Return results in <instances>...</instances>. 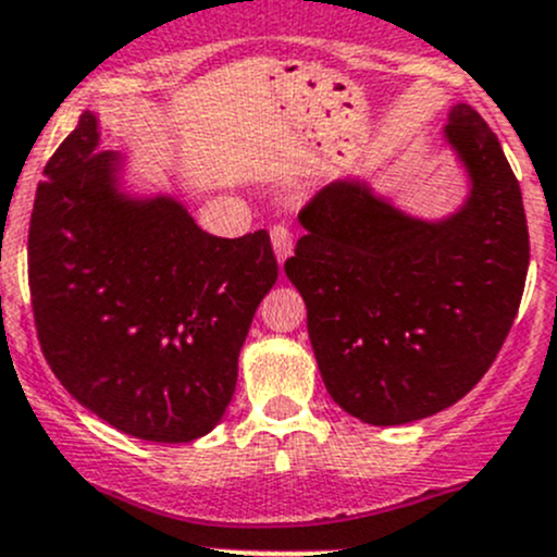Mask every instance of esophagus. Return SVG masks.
Returning <instances> with one entry per match:
<instances>
[{
	"label": "esophagus",
	"mask_w": 557,
	"mask_h": 557,
	"mask_svg": "<svg viewBox=\"0 0 557 557\" xmlns=\"http://www.w3.org/2000/svg\"><path fill=\"white\" fill-rule=\"evenodd\" d=\"M272 245L274 252H277V261L283 263L294 250V232L285 223H277V226H272Z\"/></svg>",
	"instance_id": "34e87169"
}]
</instances>
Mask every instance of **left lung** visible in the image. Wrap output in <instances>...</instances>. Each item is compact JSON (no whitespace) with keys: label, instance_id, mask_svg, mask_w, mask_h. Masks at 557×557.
<instances>
[{"label":"left lung","instance_id":"left-lung-1","mask_svg":"<svg viewBox=\"0 0 557 557\" xmlns=\"http://www.w3.org/2000/svg\"><path fill=\"white\" fill-rule=\"evenodd\" d=\"M445 137L471 177L463 210L414 221L345 180L301 207L307 234L285 261L325 391L363 423H412L463 398L496 361L525 288V210L496 134L455 104Z\"/></svg>","mask_w":557,"mask_h":557}]
</instances>
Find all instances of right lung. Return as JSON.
Returning <instances> with one entry per match:
<instances>
[{
    "label": "right lung",
    "instance_id": "obj_1",
    "mask_svg": "<svg viewBox=\"0 0 557 557\" xmlns=\"http://www.w3.org/2000/svg\"><path fill=\"white\" fill-rule=\"evenodd\" d=\"M91 112L45 166L29 290L59 383L117 431L194 442L223 418L252 314L277 280L269 234L201 232L174 199L115 190Z\"/></svg>",
    "mask_w": 557,
    "mask_h": 557
}]
</instances>
